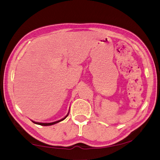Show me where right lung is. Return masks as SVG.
Wrapping results in <instances>:
<instances>
[{"label": "right lung", "instance_id": "1", "mask_svg": "<svg viewBox=\"0 0 160 160\" xmlns=\"http://www.w3.org/2000/svg\"><path fill=\"white\" fill-rule=\"evenodd\" d=\"M68 113H69V112H68ZM68 114H67V115L65 117H64L63 118H62V119L59 120V121H57L52 122V123H39V122H35V121H32L34 123L37 124V125H40V126H51V125H54V124H55V123H59V122H60V121H62L64 120L65 118L68 117Z\"/></svg>", "mask_w": 160, "mask_h": 160}]
</instances>
